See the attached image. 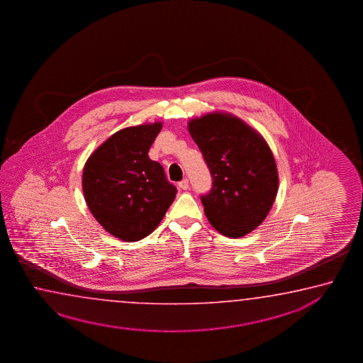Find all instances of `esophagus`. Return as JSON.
<instances>
[{"instance_id":"obj_1","label":"esophagus","mask_w":363,"mask_h":363,"mask_svg":"<svg viewBox=\"0 0 363 363\" xmlns=\"http://www.w3.org/2000/svg\"><path fill=\"white\" fill-rule=\"evenodd\" d=\"M179 188L180 189H183V191H186L188 188H189V182H188V179H183L180 183H179Z\"/></svg>"}]
</instances>
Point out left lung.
<instances>
[{"label": "left lung", "mask_w": 363, "mask_h": 363, "mask_svg": "<svg viewBox=\"0 0 363 363\" xmlns=\"http://www.w3.org/2000/svg\"><path fill=\"white\" fill-rule=\"evenodd\" d=\"M188 130L211 172V191L201 196L206 216L225 237H244L262 224L277 198L279 177L270 147L226 112L191 119Z\"/></svg>", "instance_id": "left-lung-1"}]
</instances>
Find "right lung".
Here are the masks:
<instances>
[{"label": "right lung", "instance_id": "1", "mask_svg": "<svg viewBox=\"0 0 363 363\" xmlns=\"http://www.w3.org/2000/svg\"><path fill=\"white\" fill-rule=\"evenodd\" d=\"M161 128L157 121L121 129L93 152L83 169L89 211L106 231L125 242L150 235L177 196L164 167L148 157Z\"/></svg>", "mask_w": 363, "mask_h": 363}]
</instances>
